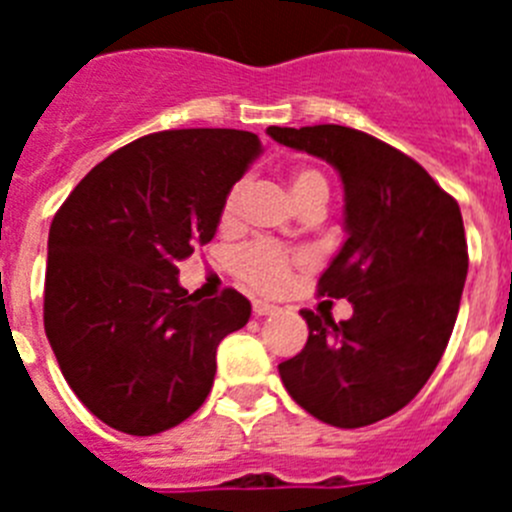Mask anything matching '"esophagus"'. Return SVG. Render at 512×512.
<instances>
[{
    "instance_id": "esophagus-1",
    "label": "esophagus",
    "mask_w": 512,
    "mask_h": 512,
    "mask_svg": "<svg viewBox=\"0 0 512 512\" xmlns=\"http://www.w3.org/2000/svg\"><path fill=\"white\" fill-rule=\"evenodd\" d=\"M253 312H256V315H271V312H277V307L271 305V302L253 300Z\"/></svg>"
}]
</instances>
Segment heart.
Returning <instances> with one entry per match:
<instances>
[{
	"label": "heart",
	"mask_w": 512,
	"mask_h": 512,
	"mask_svg": "<svg viewBox=\"0 0 512 512\" xmlns=\"http://www.w3.org/2000/svg\"><path fill=\"white\" fill-rule=\"evenodd\" d=\"M292 197L297 202L305 197V194L315 192V189H325V179L320 171L315 169H300L292 174ZM241 197H243V184H235L228 192L223 202V212H220V220L225 225H233L235 217H238V210H241ZM292 256H289L284 248L274 246V243H251V246L243 248L235 259V269L241 274V279L246 284H251L253 289H261V292H277L287 284L289 271H292Z\"/></svg>",
	"instance_id": "1"
}]
</instances>
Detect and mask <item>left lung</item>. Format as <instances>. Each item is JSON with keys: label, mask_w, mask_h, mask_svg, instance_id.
Wrapping results in <instances>:
<instances>
[{"label": "left lung", "mask_w": 512, "mask_h": 512, "mask_svg": "<svg viewBox=\"0 0 512 512\" xmlns=\"http://www.w3.org/2000/svg\"><path fill=\"white\" fill-rule=\"evenodd\" d=\"M266 133L341 176L346 241L318 292L354 307L341 323L302 310L310 336L279 377L300 408L336 428L390 418L423 390L459 315L469 269L459 205L418 161L361 130Z\"/></svg>", "instance_id": "obj_1"}]
</instances>
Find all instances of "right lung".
I'll list each match as a JSON object with an SVG mask.
<instances>
[{"label": "right lung", "mask_w": 512, "mask_h": 512, "mask_svg": "<svg viewBox=\"0 0 512 512\" xmlns=\"http://www.w3.org/2000/svg\"><path fill=\"white\" fill-rule=\"evenodd\" d=\"M259 153L248 130L146 135L94 166L53 217L45 336L76 397L115 431L153 436L200 410L217 346L251 318L235 289L189 295L176 261L215 238Z\"/></svg>", "instance_id": "add662e5"}]
</instances>
